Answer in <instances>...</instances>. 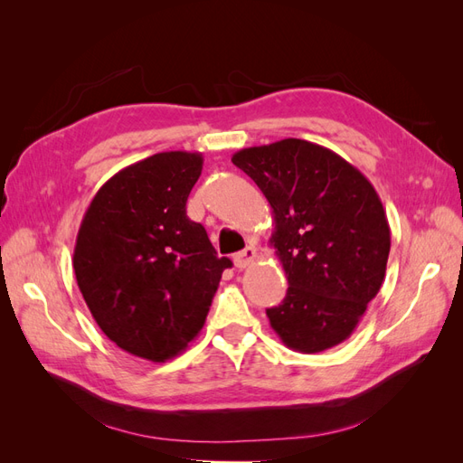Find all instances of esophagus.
I'll return each mask as SVG.
<instances>
[{"label": "esophagus", "instance_id": "1", "mask_svg": "<svg viewBox=\"0 0 463 463\" xmlns=\"http://www.w3.org/2000/svg\"><path fill=\"white\" fill-rule=\"evenodd\" d=\"M255 260H257V249L255 247H245L243 250H240V253L233 257L235 266H237V269H241V270L253 264Z\"/></svg>", "mask_w": 463, "mask_h": 463}]
</instances>
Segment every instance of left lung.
<instances>
[{
  "mask_svg": "<svg viewBox=\"0 0 463 463\" xmlns=\"http://www.w3.org/2000/svg\"><path fill=\"white\" fill-rule=\"evenodd\" d=\"M232 162L270 203V245L284 266V301L266 309L293 352L318 354L354 334L384 282L390 226L355 165L301 138L235 152Z\"/></svg>",
  "mask_w": 463,
  "mask_h": 463,
  "instance_id": "obj_1",
  "label": "left lung"
}]
</instances>
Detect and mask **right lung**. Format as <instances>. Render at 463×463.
I'll return each instance as SVG.
<instances>
[{
  "mask_svg": "<svg viewBox=\"0 0 463 463\" xmlns=\"http://www.w3.org/2000/svg\"><path fill=\"white\" fill-rule=\"evenodd\" d=\"M203 172L199 152H158L123 167L98 189L77 233L79 289L108 338L154 363L197 338L222 272L187 197Z\"/></svg>",
  "mask_w": 463,
  "mask_h": 463,
  "instance_id": "add662e5",
  "label": "right lung"
}]
</instances>
